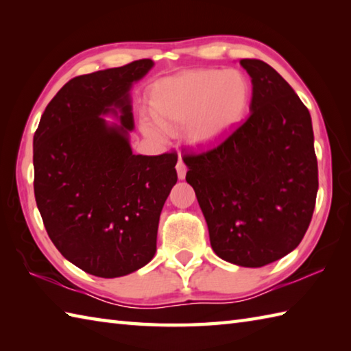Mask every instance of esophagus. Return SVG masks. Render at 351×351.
Returning a JSON list of instances; mask_svg holds the SVG:
<instances>
[{
    "label": "esophagus",
    "instance_id": "1",
    "mask_svg": "<svg viewBox=\"0 0 351 351\" xmlns=\"http://www.w3.org/2000/svg\"><path fill=\"white\" fill-rule=\"evenodd\" d=\"M176 171H178V178H180V180H184L185 175H187V166H185V162L182 160L176 162Z\"/></svg>",
    "mask_w": 351,
    "mask_h": 351
}]
</instances>
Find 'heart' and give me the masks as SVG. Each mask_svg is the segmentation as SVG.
<instances>
[{"label":"heart","instance_id":"heart-1","mask_svg":"<svg viewBox=\"0 0 351 351\" xmlns=\"http://www.w3.org/2000/svg\"><path fill=\"white\" fill-rule=\"evenodd\" d=\"M250 84L241 72L202 69L162 80L152 88V114L158 125L143 123L151 136L189 125L195 143H210L241 121Z\"/></svg>","mask_w":351,"mask_h":351}]
</instances>
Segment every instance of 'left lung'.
<instances>
[{"label":"left lung","instance_id":"obj_1","mask_svg":"<svg viewBox=\"0 0 351 351\" xmlns=\"http://www.w3.org/2000/svg\"><path fill=\"white\" fill-rule=\"evenodd\" d=\"M250 116L217 146L182 156L215 255L264 267L303 240L314 214L318 166L306 106L270 64L243 58Z\"/></svg>","mask_w":351,"mask_h":351}]
</instances>
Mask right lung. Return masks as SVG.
I'll return each mask as SVG.
<instances>
[{
	"instance_id": "right-lung-1",
	"label": "right lung",
	"mask_w": 351,
	"mask_h": 351,
	"mask_svg": "<svg viewBox=\"0 0 351 351\" xmlns=\"http://www.w3.org/2000/svg\"><path fill=\"white\" fill-rule=\"evenodd\" d=\"M152 64L141 58L69 80L34 132L45 229L66 259L98 278L130 274L154 258L162 205L178 181L176 152L134 155L126 137L134 126L128 90ZM113 106L121 127L100 117Z\"/></svg>"
}]
</instances>
